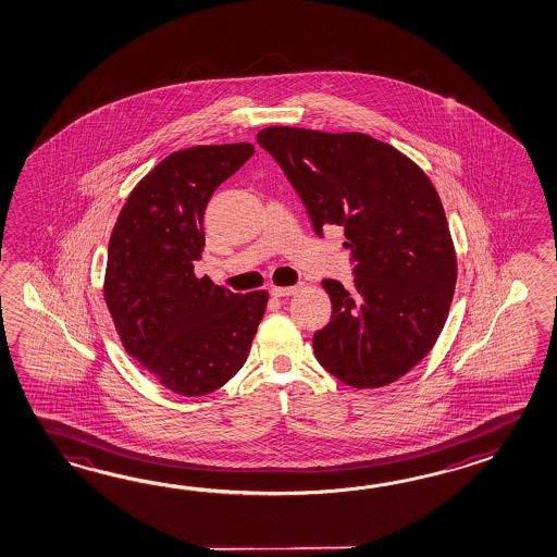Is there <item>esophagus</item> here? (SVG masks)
Returning <instances> with one entry per match:
<instances>
[{
	"mask_svg": "<svg viewBox=\"0 0 557 557\" xmlns=\"http://www.w3.org/2000/svg\"><path fill=\"white\" fill-rule=\"evenodd\" d=\"M296 292H297L296 285H289V287H282V285H273V287H272V296L273 297L294 296V294H296Z\"/></svg>",
	"mask_w": 557,
	"mask_h": 557,
	"instance_id": "34e87169",
	"label": "esophagus"
}]
</instances>
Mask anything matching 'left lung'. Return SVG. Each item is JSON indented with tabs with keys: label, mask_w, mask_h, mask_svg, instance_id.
I'll return each mask as SVG.
<instances>
[{
	"label": "left lung",
	"mask_w": 557,
	"mask_h": 557,
	"mask_svg": "<svg viewBox=\"0 0 557 557\" xmlns=\"http://www.w3.org/2000/svg\"><path fill=\"white\" fill-rule=\"evenodd\" d=\"M258 143L280 162L319 236L345 232L355 285H321L333 315L313 335L319 363L355 388L395 383L438 339L456 285L443 202L417 162L363 133L268 126Z\"/></svg>",
	"instance_id": "8db88e82"
}]
</instances>
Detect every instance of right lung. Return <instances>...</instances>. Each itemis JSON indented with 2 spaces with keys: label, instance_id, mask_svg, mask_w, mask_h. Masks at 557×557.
<instances>
[{
  "label": "right lung",
  "instance_id": "obj_1",
  "mask_svg": "<svg viewBox=\"0 0 557 557\" xmlns=\"http://www.w3.org/2000/svg\"><path fill=\"white\" fill-rule=\"evenodd\" d=\"M253 154L250 143L176 150L128 194L109 242L102 296L125 351L182 397L238 373L268 292L232 294L194 273L210 196Z\"/></svg>",
  "mask_w": 557,
  "mask_h": 557
}]
</instances>
